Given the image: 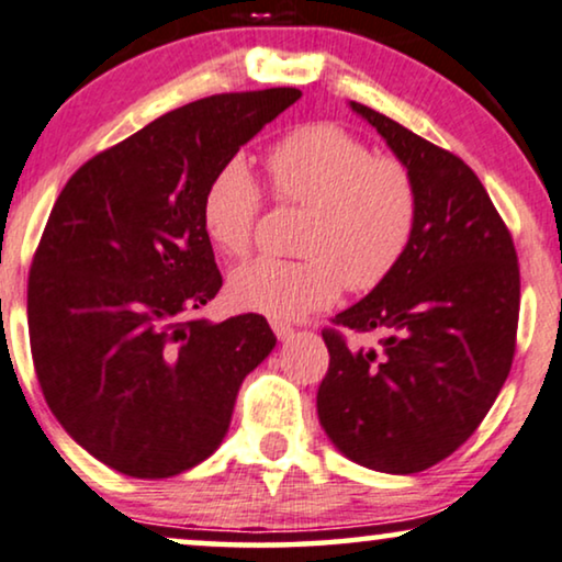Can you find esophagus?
I'll return each mask as SVG.
<instances>
[{"mask_svg": "<svg viewBox=\"0 0 562 562\" xmlns=\"http://www.w3.org/2000/svg\"><path fill=\"white\" fill-rule=\"evenodd\" d=\"M272 331L277 334V339H282V342H288V339L295 334L293 326L288 322H280V318H272Z\"/></svg>", "mask_w": 562, "mask_h": 562, "instance_id": "obj_1", "label": "esophagus"}]
</instances>
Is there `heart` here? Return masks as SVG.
<instances>
[{"label":"heart","mask_w":562,"mask_h":562,"mask_svg":"<svg viewBox=\"0 0 562 562\" xmlns=\"http://www.w3.org/2000/svg\"><path fill=\"white\" fill-rule=\"evenodd\" d=\"M274 196L311 210L301 251L305 259L259 257L231 274L238 308L274 318H301L337 301L342 282L371 290L394 272L417 225V189L394 158H375L345 126H297L267 155ZM265 204L257 176L244 158L215 170L202 194L207 238L228 257L251 248Z\"/></svg>","instance_id":"obj_1"}]
</instances>
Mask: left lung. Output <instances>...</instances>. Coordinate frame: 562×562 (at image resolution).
Masks as SVG:
<instances>
[{
	"instance_id": "obj_1",
	"label": "left lung",
	"mask_w": 562,
	"mask_h": 562,
	"mask_svg": "<svg viewBox=\"0 0 562 562\" xmlns=\"http://www.w3.org/2000/svg\"><path fill=\"white\" fill-rule=\"evenodd\" d=\"M350 109L409 170L417 225L394 272L331 318L375 331L379 345L350 347L324 329L318 423L360 467L415 474L477 430L508 379L521 297L516 248L464 160L363 103Z\"/></svg>"
}]
</instances>
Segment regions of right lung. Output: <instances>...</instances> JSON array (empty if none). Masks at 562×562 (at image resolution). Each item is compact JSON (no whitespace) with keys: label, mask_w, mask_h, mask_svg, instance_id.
Returning <instances> with one entry per match:
<instances>
[{"label":"right lung","mask_w":562,"mask_h":562,"mask_svg":"<svg viewBox=\"0 0 562 562\" xmlns=\"http://www.w3.org/2000/svg\"><path fill=\"white\" fill-rule=\"evenodd\" d=\"M297 98L269 88L181 105L90 158L56 199L27 277L33 366L61 428L111 470L160 480L207 459L277 345L259 314L189 316L223 288L204 189Z\"/></svg>","instance_id":"obj_1"}]
</instances>
